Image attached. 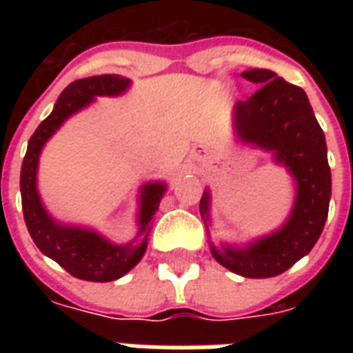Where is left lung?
<instances>
[{
  "instance_id": "obj_1",
  "label": "left lung",
  "mask_w": 353,
  "mask_h": 353,
  "mask_svg": "<svg viewBox=\"0 0 353 353\" xmlns=\"http://www.w3.org/2000/svg\"><path fill=\"white\" fill-rule=\"evenodd\" d=\"M241 77L260 85L245 102H236L234 126L240 141L273 152L296 183L295 205L279 231L247 247L210 245L218 262L245 279H269L284 273L317 243L328 218L332 198L326 139L313 115L306 93L269 69H249ZM210 192L205 190L199 210L205 225Z\"/></svg>"
}]
</instances>
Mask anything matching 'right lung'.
I'll use <instances>...</instances> for the list:
<instances>
[{"label":"right lung","instance_id":"add662e5","mask_svg":"<svg viewBox=\"0 0 353 353\" xmlns=\"http://www.w3.org/2000/svg\"><path fill=\"white\" fill-rule=\"evenodd\" d=\"M130 79L121 74H99L88 79L74 80L58 97L51 115L41 121L36 128L32 137L29 139L27 154L21 163L19 174V190H21V207H23L25 225L36 247L46 256L60 263L69 274L80 280L90 282H112L133 269L143 258L146 251V238L152 229V220L159 209L161 198L165 194V183H146L141 188V209H139V235L143 240L139 244L130 241L126 245L112 243L91 229L82 227L62 225L47 214L46 207L41 205L36 188V172L38 159L43 144L51 135L62 126V122L73 113L95 101V97L121 95L130 88Z\"/></svg>","mask_w":353,"mask_h":353}]
</instances>
